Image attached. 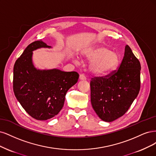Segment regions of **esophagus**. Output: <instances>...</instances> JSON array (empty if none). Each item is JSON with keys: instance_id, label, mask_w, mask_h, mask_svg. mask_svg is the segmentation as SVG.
<instances>
[{"instance_id": "1", "label": "esophagus", "mask_w": 156, "mask_h": 156, "mask_svg": "<svg viewBox=\"0 0 156 156\" xmlns=\"http://www.w3.org/2000/svg\"><path fill=\"white\" fill-rule=\"evenodd\" d=\"M80 80H86V77H85L84 74H81L80 75Z\"/></svg>"}]
</instances>
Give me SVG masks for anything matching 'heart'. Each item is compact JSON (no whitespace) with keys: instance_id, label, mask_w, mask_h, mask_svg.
<instances>
[{"instance_id":"1","label":"heart","mask_w":156,"mask_h":156,"mask_svg":"<svg viewBox=\"0 0 156 156\" xmlns=\"http://www.w3.org/2000/svg\"><path fill=\"white\" fill-rule=\"evenodd\" d=\"M85 56L91 62L90 69L93 73L103 75L113 71L119 63V55L106 47H98L88 50Z\"/></svg>"}]
</instances>
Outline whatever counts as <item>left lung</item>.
<instances>
[{"mask_svg":"<svg viewBox=\"0 0 156 156\" xmlns=\"http://www.w3.org/2000/svg\"><path fill=\"white\" fill-rule=\"evenodd\" d=\"M140 64L128 45L118 69L91 78V102L98 116L112 122L122 117L137 97L140 87Z\"/></svg>","mask_w":156,"mask_h":156,"instance_id":"1","label":"left lung"}]
</instances>
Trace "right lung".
Wrapping results in <instances>:
<instances>
[{"label":"right lung","mask_w":156,"mask_h":156,"mask_svg":"<svg viewBox=\"0 0 156 156\" xmlns=\"http://www.w3.org/2000/svg\"><path fill=\"white\" fill-rule=\"evenodd\" d=\"M51 46L41 40L25 48L13 67V89L15 96L32 117L39 120L51 119L62 109L65 94L78 82V73L58 69L40 71L32 63V51Z\"/></svg>","instance_id":"obj_1"}]
</instances>
